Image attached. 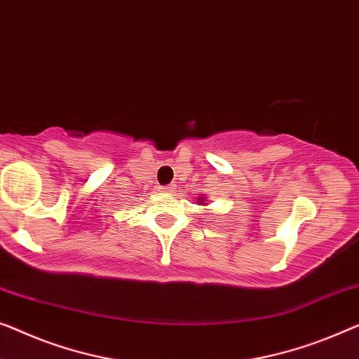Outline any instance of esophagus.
I'll use <instances>...</instances> for the list:
<instances>
[{
	"mask_svg": "<svg viewBox=\"0 0 359 359\" xmlns=\"http://www.w3.org/2000/svg\"><path fill=\"white\" fill-rule=\"evenodd\" d=\"M162 192H167V194H171V192H175L176 189V184H167V186H162Z\"/></svg>",
	"mask_w": 359,
	"mask_h": 359,
	"instance_id": "34e87169",
	"label": "esophagus"
}]
</instances>
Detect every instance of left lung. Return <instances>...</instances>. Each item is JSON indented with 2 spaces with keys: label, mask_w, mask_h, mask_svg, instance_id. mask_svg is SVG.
I'll use <instances>...</instances> for the list:
<instances>
[{
  "label": "left lung",
  "mask_w": 359,
  "mask_h": 359,
  "mask_svg": "<svg viewBox=\"0 0 359 359\" xmlns=\"http://www.w3.org/2000/svg\"><path fill=\"white\" fill-rule=\"evenodd\" d=\"M197 201L201 202V205H202V204H207V202H205V197H199V199H197Z\"/></svg>",
  "instance_id": "1"
}]
</instances>
